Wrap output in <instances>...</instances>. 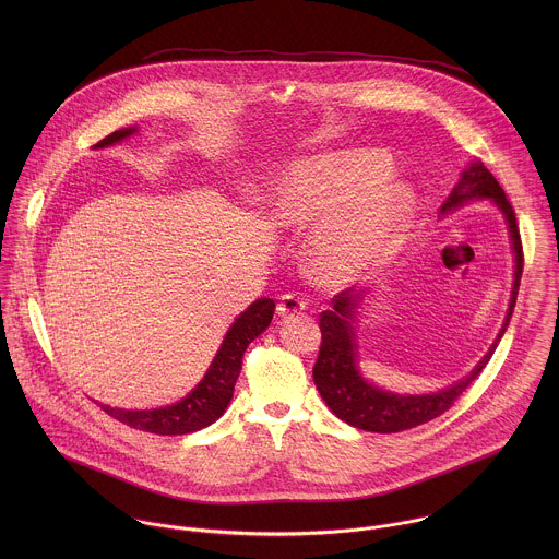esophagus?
Returning <instances> with one entry per match:
<instances>
[{"mask_svg": "<svg viewBox=\"0 0 559 559\" xmlns=\"http://www.w3.org/2000/svg\"><path fill=\"white\" fill-rule=\"evenodd\" d=\"M306 306H308V304H306L304 297H299V295H295V293H288V295H284V297L280 299V304H277V314H280V317H293V314L304 312Z\"/></svg>", "mask_w": 559, "mask_h": 559, "instance_id": "esophagus-1", "label": "esophagus"}]
</instances>
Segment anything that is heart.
I'll return each mask as SVG.
<instances>
[{
  "instance_id": "heart-1",
  "label": "heart",
  "mask_w": 559,
  "mask_h": 559,
  "mask_svg": "<svg viewBox=\"0 0 559 559\" xmlns=\"http://www.w3.org/2000/svg\"><path fill=\"white\" fill-rule=\"evenodd\" d=\"M390 176V160L377 151L320 155L288 176L277 222L290 230L319 228L308 264L322 282H355L399 249L417 200Z\"/></svg>"
}]
</instances>
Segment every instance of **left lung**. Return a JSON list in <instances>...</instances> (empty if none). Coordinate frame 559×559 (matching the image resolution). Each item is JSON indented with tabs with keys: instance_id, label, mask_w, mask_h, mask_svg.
I'll list each match as a JSON object with an SVG mask.
<instances>
[{
	"instance_id": "1",
	"label": "left lung",
	"mask_w": 559,
	"mask_h": 559,
	"mask_svg": "<svg viewBox=\"0 0 559 559\" xmlns=\"http://www.w3.org/2000/svg\"><path fill=\"white\" fill-rule=\"evenodd\" d=\"M479 198H490L497 209L503 213L508 228H510V239H512V249H514V286H512V297L508 306V314L499 329V335L495 344L488 348V353L481 357L478 366L472 370V374L448 390H441L437 394H424V396H400L392 392H383L374 385H370L357 370V344H355V312L364 299V293H355L353 288H346L333 297L331 310L320 314V340L319 359L314 364V383L319 388L320 396L326 402V406L346 424L368 430V432H400L415 428L419 424H426L441 413H445L454 400L459 399L476 379L488 359L492 357L497 342L506 333V326L510 322V317L514 312L516 295H519V284L523 275V242L519 235V224L514 209L510 200L506 198L503 189L499 187L497 178L481 165V163H472L463 171L461 182L454 187L452 195L445 200L441 211H452L467 200H479Z\"/></svg>"
}]
</instances>
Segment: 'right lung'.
<instances>
[{"mask_svg":"<svg viewBox=\"0 0 559 559\" xmlns=\"http://www.w3.org/2000/svg\"><path fill=\"white\" fill-rule=\"evenodd\" d=\"M138 129H120L94 144V148L111 146L129 135H133ZM275 301L273 299H258L253 301L239 319L233 322L228 329L222 348L217 350L209 372L204 379L195 385V390L169 406L151 408V411H127V408H114L107 404H100V408L111 415L114 419L155 435H187L195 432L200 428L211 426L215 419H219L226 411V406L233 400L235 383L239 379L240 366H242V353L247 350L249 342L255 340L273 319Z\"/></svg>","mask_w":559,"mask_h":559,"instance_id":"right-lung-1","label":"right lung"}]
</instances>
